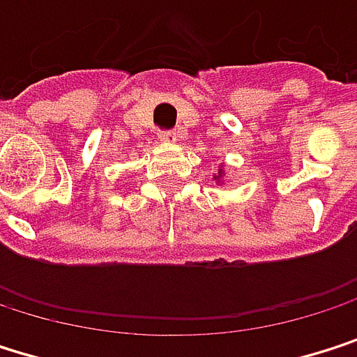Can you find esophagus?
<instances>
[{"instance_id": "obj_1", "label": "esophagus", "mask_w": 357, "mask_h": 357, "mask_svg": "<svg viewBox=\"0 0 357 357\" xmlns=\"http://www.w3.org/2000/svg\"><path fill=\"white\" fill-rule=\"evenodd\" d=\"M158 139L164 141V143H174V141H176V132H174V130H162V132L158 135Z\"/></svg>"}]
</instances>
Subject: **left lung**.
<instances>
[{
    "instance_id": "left-lung-1",
    "label": "left lung",
    "mask_w": 357,
    "mask_h": 357,
    "mask_svg": "<svg viewBox=\"0 0 357 357\" xmlns=\"http://www.w3.org/2000/svg\"><path fill=\"white\" fill-rule=\"evenodd\" d=\"M220 176H222V170H220V172H218V176H216V181H218V178H220Z\"/></svg>"
}]
</instances>
